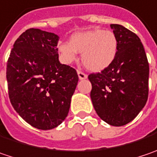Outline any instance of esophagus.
I'll list each match as a JSON object with an SVG mask.
<instances>
[{
	"mask_svg": "<svg viewBox=\"0 0 157 157\" xmlns=\"http://www.w3.org/2000/svg\"><path fill=\"white\" fill-rule=\"evenodd\" d=\"M78 75L79 79H86V78H87V75L85 74L84 72L80 71H78Z\"/></svg>",
	"mask_w": 157,
	"mask_h": 157,
	"instance_id": "34e87169",
	"label": "esophagus"
}]
</instances>
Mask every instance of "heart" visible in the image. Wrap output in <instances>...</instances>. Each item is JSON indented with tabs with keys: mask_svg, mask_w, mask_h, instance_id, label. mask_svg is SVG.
I'll return each mask as SVG.
<instances>
[{
	"mask_svg": "<svg viewBox=\"0 0 157 157\" xmlns=\"http://www.w3.org/2000/svg\"><path fill=\"white\" fill-rule=\"evenodd\" d=\"M118 48L117 39L112 31L92 29L78 32L71 36L70 42H63L58 50L63 60L71 63L82 53L83 64L91 71H101L116 58Z\"/></svg>",
	"mask_w": 157,
	"mask_h": 157,
	"instance_id": "b5f03b06",
	"label": "heart"
}]
</instances>
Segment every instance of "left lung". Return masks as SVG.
<instances>
[{"mask_svg":"<svg viewBox=\"0 0 157 157\" xmlns=\"http://www.w3.org/2000/svg\"><path fill=\"white\" fill-rule=\"evenodd\" d=\"M110 27L117 39V53L108 68L88 76L90 96L103 121L122 126L133 120L147 101L149 66L140 38L120 25Z\"/></svg>","mask_w":157,"mask_h":157,"instance_id":"1","label":"left lung"}]
</instances>
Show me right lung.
Segmentation results:
<instances>
[{
	"label": "right lung",
	"mask_w": 157,
	"mask_h": 157,
	"mask_svg": "<svg viewBox=\"0 0 157 157\" xmlns=\"http://www.w3.org/2000/svg\"><path fill=\"white\" fill-rule=\"evenodd\" d=\"M58 40L55 33L28 29L15 41L7 63L10 102L37 129L62 124L78 81L76 70L59 62Z\"/></svg>",
	"instance_id": "obj_1"
}]
</instances>
